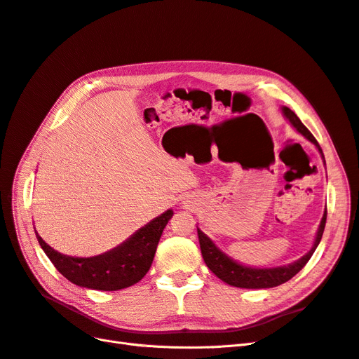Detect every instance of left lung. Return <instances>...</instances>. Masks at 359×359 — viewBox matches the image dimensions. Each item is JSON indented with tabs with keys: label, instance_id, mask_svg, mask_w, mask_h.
<instances>
[{
	"label": "left lung",
	"instance_id": "1",
	"mask_svg": "<svg viewBox=\"0 0 359 359\" xmlns=\"http://www.w3.org/2000/svg\"><path fill=\"white\" fill-rule=\"evenodd\" d=\"M281 111H283V115L286 116L290 126L295 128L298 133H301L304 137L309 139L311 144L316 145L319 153L322 154V149L318 144V140L314 139V136L309 132V128L301 123V119L295 115V112H292L286 106L281 107ZM322 157H323V154H322ZM325 223H327V210H325V212H323L316 238H314L313 247L309 250V252L301 259L295 260V262H292L289 265H283V266H274V268H255V266H247L244 264L236 262L235 259H232L231 256H227L224 252H222V250L215 245V243L211 240V238L208 235H205L199 229V227H198V236H199L202 257L205 260L206 266H208L220 280H223L224 283L235 286V287H243V289H269V287H276V286L286 283V281H289L293 276L298 274L299 271L306 266V264L313 256L314 250L318 248V245L322 240Z\"/></svg>",
	"mask_w": 359,
	"mask_h": 359
}]
</instances>
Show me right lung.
<instances>
[{"instance_id": "right-lung-1", "label": "right lung", "mask_w": 359, "mask_h": 359, "mask_svg": "<svg viewBox=\"0 0 359 359\" xmlns=\"http://www.w3.org/2000/svg\"><path fill=\"white\" fill-rule=\"evenodd\" d=\"M172 215V210L165 211L140 227L123 244L91 257L62 255L43 241L37 231L36 236L53 266L73 285L94 290H119L133 286L148 273L163 229Z\"/></svg>"}]
</instances>
